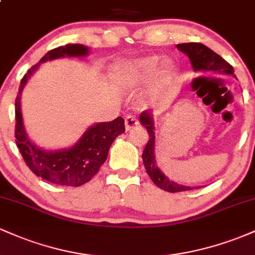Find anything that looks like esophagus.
I'll return each mask as SVG.
<instances>
[{
    "label": "esophagus",
    "mask_w": 255,
    "mask_h": 255,
    "mask_svg": "<svg viewBox=\"0 0 255 255\" xmlns=\"http://www.w3.org/2000/svg\"><path fill=\"white\" fill-rule=\"evenodd\" d=\"M137 125H139V121H137V119L134 118V116H131V115H128L125 120L126 130H127V131H129V130L133 129V128H135Z\"/></svg>",
    "instance_id": "obj_1"
}]
</instances>
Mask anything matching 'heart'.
Masks as SVG:
<instances>
[{
    "mask_svg": "<svg viewBox=\"0 0 255 255\" xmlns=\"http://www.w3.org/2000/svg\"><path fill=\"white\" fill-rule=\"evenodd\" d=\"M175 73L176 63L174 60L164 58L160 62L156 55L121 61L113 67L114 81L122 90L139 89L156 74L152 91H157L170 83Z\"/></svg>",
    "mask_w": 255,
    "mask_h": 255,
    "instance_id": "1",
    "label": "heart"
}]
</instances>
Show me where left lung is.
<instances>
[{
    "mask_svg": "<svg viewBox=\"0 0 255 255\" xmlns=\"http://www.w3.org/2000/svg\"><path fill=\"white\" fill-rule=\"evenodd\" d=\"M176 48L188 56L194 72H213L235 77L234 75L233 67L223 57L219 56L218 54H216L215 51H212L211 49L207 48L204 44L183 43L177 44ZM139 121L147 129L148 137H150L147 141V145L145 146L144 152H142V162H144L146 171H147L151 180L153 181V183L157 187H159L160 189H164V191L170 193L184 192L195 188H200V187L183 186V184L174 182L170 178L165 176L164 172H162V170L158 168L156 162V153H154V148H156V131L154 130H156V127H154L153 115L150 114V111L147 110L142 111L140 114Z\"/></svg>",
    "mask_w": 255,
    "mask_h": 255,
    "instance_id": "1",
    "label": "left lung"
}]
</instances>
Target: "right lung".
Listing matches in <instances>:
<instances>
[{
    "label": "right lung",
    "mask_w": 255,
    "mask_h": 255,
    "mask_svg": "<svg viewBox=\"0 0 255 255\" xmlns=\"http://www.w3.org/2000/svg\"><path fill=\"white\" fill-rule=\"evenodd\" d=\"M90 49L83 44H67L48 51L37 64L21 79L15 99V137L22 158L37 176L61 186L79 187L97 174L107 160L114 140L125 131V120L115 119L110 122H99L90 126L74 145L60 150H45L39 147L26 133L21 113V92L40 64L57 58H83Z\"/></svg>",
    "instance_id": "1"
}]
</instances>
